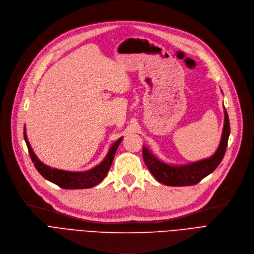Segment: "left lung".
Listing matches in <instances>:
<instances>
[{
    "label": "left lung",
    "mask_w": 254,
    "mask_h": 254,
    "mask_svg": "<svg viewBox=\"0 0 254 254\" xmlns=\"http://www.w3.org/2000/svg\"><path fill=\"white\" fill-rule=\"evenodd\" d=\"M224 127L219 148L208 159L183 166H172L159 161L146 147H143V161L155 179L167 186H191L199 183L203 178L213 173L223 159L229 132H231L226 111L224 112Z\"/></svg>",
    "instance_id": "1"
}]
</instances>
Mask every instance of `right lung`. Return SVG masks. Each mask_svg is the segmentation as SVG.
Returning a JSON list of instances; mask_svg holds the SVG:
<instances>
[{"instance_id": "right-lung-1", "label": "right lung", "mask_w": 254, "mask_h": 254, "mask_svg": "<svg viewBox=\"0 0 254 254\" xmlns=\"http://www.w3.org/2000/svg\"><path fill=\"white\" fill-rule=\"evenodd\" d=\"M23 137H25L30 157L36 167V170L40 173V175L43 178L51 181V182H53L54 184L58 185L59 187H61L63 189H86V188H91L99 184L106 177L108 171H110L117 149L119 147L120 142L122 141V137H121L113 144V147L111 148L110 152H108L105 159L99 165L87 172L73 173V172H65V171L56 170V168H52L50 166L43 164L34 154L30 143L28 141L26 131H23Z\"/></svg>"}]
</instances>
